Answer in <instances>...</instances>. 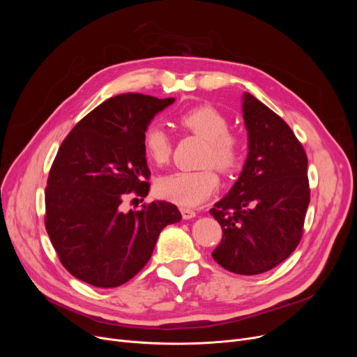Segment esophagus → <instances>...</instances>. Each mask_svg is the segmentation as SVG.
<instances>
[{"mask_svg": "<svg viewBox=\"0 0 357 357\" xmlns=\"http://www.w3.org/2000/svg\"><path fill=\"white\" fill-rule=\"evenodd\" d=\"M181 214L185 220H190V218H194L197 215V213L191 208H186V207H181Z\"/></svg>", "mask_w": 357, "mask_h": 357, "instance_id": "1", "label": "esophagus"}]
</instances>
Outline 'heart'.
Instances as JSON below:
<instances>
[{
    "label": "heart",
    "mask_w": 357,
    "mask_h": 357,
    "mask_svg": "<svg viewBox=\"0 0 357 357\" xmlns=\"http://www.w3.org/2000/svg\"><path fill=\"white\" fill-rule=\"evenodd\" d=\"M176 123L185 131L205 140L207 146L202 152V165L207 167L167 174L158 179L156 191L165 199L183 207H195L218 186V175L211 166L226 175L236 172L245 160L246 143L238 133L229 128V117L210 104H201L179 112ZM142 146L147 159L155 165H165L172 156V137L158 123L144 127Z\"/></svg>",
    "instance_id": "b5f03b06"
}]
</instances>
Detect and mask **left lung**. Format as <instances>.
Masks as SVG:
<instances>
[{"label": "left lung", "instance_id": "1", "mask_svg": "<svg viewBox=\"0 0 357 357\" xmlns=\"http://www.w3.org/2000/svg\"><path fill=\"white\" fill-rule=\"evenodd\" d=\"M243 119L249 155L230 192L210 210L222 230L211 255L233 273L257 275L278 266L301 241L308 159L291 127L249 92L243 96Z\"/></svg>", "mask_w": 357, "mask_h": 357}]
</instances>
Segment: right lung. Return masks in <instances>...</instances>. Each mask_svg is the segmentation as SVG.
<instances>
[{"label": "right lung", "mask_w": 357, "mask_h": 357, "mask_svg": "<svg viewBox=\"0 0 357 357\" xmlns=\"http://www.w3.org/2000/svg\"><path fill=\"white\" fill-rule=\"evenodd\" d=\"M175 100L121 93L86 114L62 142L45 192V226L65 269L97 288H116L149 261L160 231L182 215L166 201L123 213L128 194L146 197L144 127Z\"/></svg>", "instance_id": "1"}]
</instances>
